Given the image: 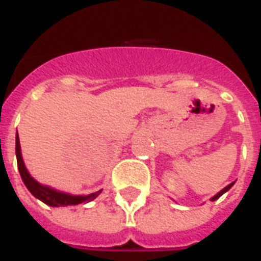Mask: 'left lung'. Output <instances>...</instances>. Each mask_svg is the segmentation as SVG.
<instances>
[{"mask_svg": "<svg viewBox=\"0 0 261 261\" xmlns=\"http://www.w3.org/2000/svg\"><path fill=\"white\" fill-rule=\"evenodd\" d=\"M233 186V183H230V185H228V186L225 187V189H222V190H221V192L218 193V194H215V196L213 197V198H211V201H215V200H217V198H219V197L222 196V194H224L225 192H228V190H229L230 187Z\"/></svg>", "mask_w": 261, "mask_h": 261, "instance_id": "obj_1", "label": "left lung"}]
</instances>
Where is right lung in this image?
<instances>
[{
    "instance_id": "right-lung-1",
    "label": "right lung",
    "mask_w": 261,
    "mask_h": 261,
    "mask_svg": "<svg viewBox=\"0 0 261 261\" xmlns=\"http://www.w3.org/2000/svg\"><path fill=\"white\" fill-rule=\"evenodd\" d=\"M15 152H16V161H18V169H19L20 177L25 183V186L28 187V190L36 198H39L40 201L47 204L50 207H65V205H76V204H81V202H89L93 198H96L99 196V193H92V194H88V196H72V194H68V193L54 190V189L48 186H43L39 181L35 180L29 175V172H28L25 164H23L18 133H16V142H15Z\"/></svg>"
}]
</instances>
